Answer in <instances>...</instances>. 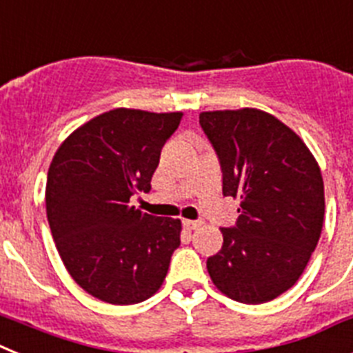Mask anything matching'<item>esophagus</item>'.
<instances>
[{
    "instance_id": "34e87169",
    "label": "esophagus",
    "mask_w": 353,
    "mask_h": 353,
    "mask_svg": "<svg viewBox=\"0 0 353 353\" xmlns=\"http://www.w3.org/2000/svg\"><path fill=\"white\" fill-rule=\"evenodd\" d=\"M202 225L201 220H183V228L188 229V231H195Z\"/></svg>"
}]
</instances>
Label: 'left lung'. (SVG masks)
<instances>
[{
    "label": "left lung",
    "instance_id": "1",
    "mask_svg": "<svg viewBox=\"0 0 353 353\" xmlns=\"http://www.w3.org/2000/svg\"><path fill=\"white\" fill-rule=\"evenodd\" d=\"M222 167V192L240 201L234 228H222L208 272L229 299L265 304L295 286L323 228V177L304 140L257 108L199 115Z\"/></svg>",
    "mask_w": 353,
    "mask_h": 353
}]
</instances>
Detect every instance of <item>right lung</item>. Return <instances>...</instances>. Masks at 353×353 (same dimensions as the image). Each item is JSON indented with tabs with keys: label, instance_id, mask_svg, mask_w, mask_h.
Instances as JSON below:
<instances>
[{
	"label": "right lung",
	"instance_id": "1",
	"mask_svg": "<svg viewBox=\"0 0 353 353\" xmlns=\"http://www.w3.org/2000/svg\"><path fill=\"white\" fill-rule=\"evenodd\" d=\"M183 112L115 108L67 137L49 165L46 211L70 277L113 305L143 302L161 288L179 247L181 220L130 204L151 190L159 152Z\"/></svg>",
	"mask_w": 353,
	"mask_h": 353
}]
</instances>
